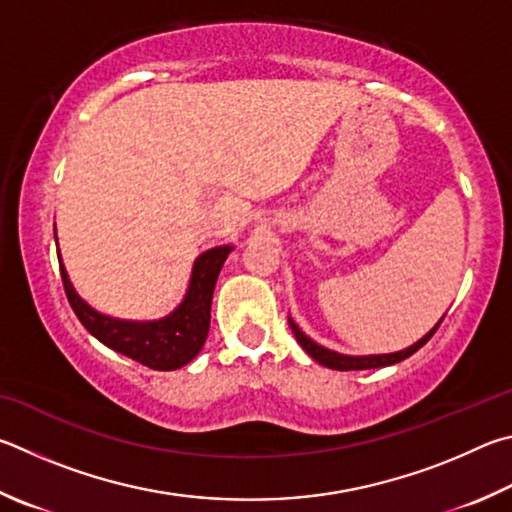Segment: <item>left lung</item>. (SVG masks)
I'll use <instances>...</instances> for the list:
<instances>
[{
  "label": "left lung",
  "instance_id": "left-lung-1",
  "mask_svg": "<svg viewBox=\"0 0 512 512\" xmlns=\"http://www.w3.org/2000/svg\"><path fill=\"white\" fill-rule=\"evenodd\" d=\"M288 321H290L292 333H294V337H297V342L301 344L303 351H306L312 360L319 362L321 366H328V369H333V371H364V369H380V366H391V364L407 360V357L414 355L420 346H425L429 339H432L436 328L441 326L443 317L425 337H420L416 344H411L409 348H402V351H396V353H382V355H344V353L330 351V348L317 344L315 339H310L306 333H303V330L297 326V321H294L292 317Z\"/></svg>",
  "mask_w": 512,
  "mask_h": 512
}]
</instances>
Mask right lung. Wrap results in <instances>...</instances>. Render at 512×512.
Instances as JSON below:
<instances>
[{"label": "right lung", "mask_w": 512, "mask_h": 512, "mask_svg": "<svg viewBox=\"0 0 512 512\" xmlns=\"http://www.w3.org/2000/svg\"><path fill=\"white\" fill-rule=\"evenodd\" d=\"M53 233H56V227H53ZM231 251L233 245H220L206 249L204 254L197 256L182 303L170 315L152 321L116 319L94 310L74 290L60 254L58 261L71 308H74L80 324L98 342L116 353L130 357L134 362L148 366V369L175 371L195 360V355L202 351L206 335H209L215 281H218V274Z\"/></svg>", "instance_id": "add662e5"}]
</instances>
